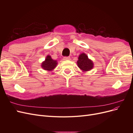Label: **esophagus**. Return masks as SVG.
I'll return each mask as SVG.
<instances>
[{
    "label": "esophagus",
    "mask_w": 133,
    "mask_h": 133,
    "mask_svg": "<svg viewBox=\"0 0 133 133\" xmlns=\"http://www.w3.org/2000/svg\"><path fill=\"white\" fill-rule=\"evenodd\" d=\"M64 60H70V57H64Z\"/></svg>",
    "instance_id": "esophagus-1"
}]
</instances>
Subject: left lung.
I'll list each match as a JSON object with an SVG mask.
<instances>
[{
  "label": "left lung",
  "instance_id": "left-lung-1",
  "mask_svg": "<svg viewBox=\"0 0 133 133\" xmlns=\"http://www.w3.org/2000/svg\"><path fill=\"white\" fill-rule=\"evenodd\" d=\"M77 65L80 69L83 72L90 71L94 68L93 62L88 58V55L84 53L79 55Z\"/></svg>",
  "mask_w": 133,
  "mask_h": 133
}]
</instances>
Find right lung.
Wrapping results in <instances>:
<instances>
[{"instance_id":"obj_1","label":"right lung","mask_w":133,"mask_h":133,"mask_svg":"<svg viewBox=\"0 0 133 133\" xmlns=\"http://www.w3.org/2000/svg\"><path fill=\"white\" fill-rule=\"evenodd\" d=\"M58 64L57 60H53L51 56L48 55L44 61L42 63L41 67L44 70L46 71H52L57 66Z\"/></svg>"}]
</instances>
